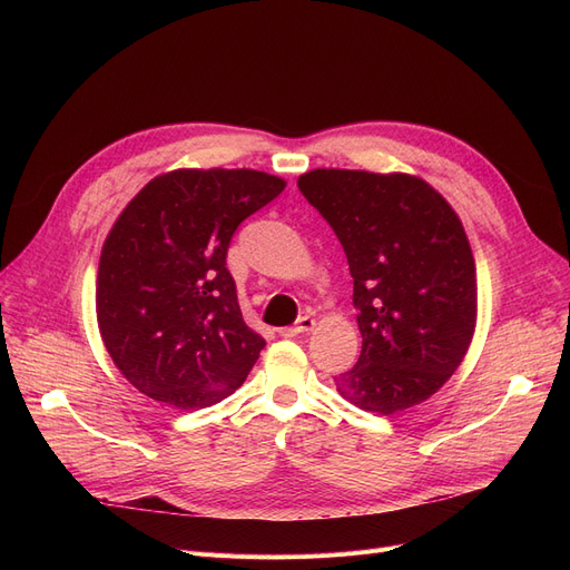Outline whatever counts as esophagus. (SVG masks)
Wrapping results in <instances>:
<instances>
[{"instance_id": "obj_1", "label": "esophagus", "mask_w": 570, "mask_h": 570, "mask_svg": "<svg viewBox=\"0 0 570 570\" xmlns=\"http://www.w3.org/2000/svg\"><path fill=\"white\" fill-rule=\"evenodd\" d=\"M314 327H316V318H312V316H299L295 325L281 327L278 333H281L283 337H297V335H304V333H308V331H314Z\"/></svg>"}]
</instances>
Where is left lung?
Segmentation results:
<instances>
[{
	"label": "left lung",
	"instance_id": "1",
	"mask_svg": "<svg viewBox=\"0 0 570 570\" xmlns=\"http://www.w3.org/2000/svg\"><path fill=\"white\" fill-rule=\"evenodd\" d=\"M354 278L361 356L335 377L354 406L392 416L430 400L471 347L475 262L461 218L411 174L314 168L297 180Z\"/></svg>",
	"mask_w": 570,
	"mask_h": 570
}]
</instances>
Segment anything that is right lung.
I'll list each match as a JSON object with an SVG mask.
<instances>
[{
	"mask_svg": "<svg viewBox=\"0 0 570 570\" xmlns=\"http://www.w3.org/2000/svg\"><path fill=\"white\" fill-rule=\"evenodd\" d=\"M285 180L254 168H178L118 214L97 273V323L126 381L195 411L245 383L266 340L245 323L226 268L230 237Z\"/></svg>",
	"mask_w": 570,
	"mask_h": 570,
	"instance_id": "add662e5",
	"label": "right lung"
}]
</instances>
